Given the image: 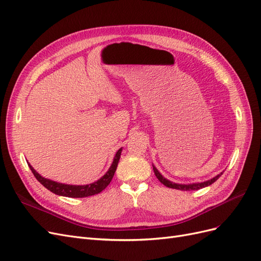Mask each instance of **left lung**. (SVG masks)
Wrapping results in <instances>:
<instances>
[{"mask_svg":"<svg viewBox=\"0 0 261 261\" xmlns=\"http://www.w3.org/2000/svg\"><path fill=\"white\" fill-rule=\"evenodd\" d=\"M153 167V172L154 174L156 176V178L159 179L161 183L163 185H165L167 187H170V188H174V189H179V191H197V189H200V188H203V187H207L211 184L215 183V181L223 174V172H221L220 174H218L217 176H215L213 178L209 179V180H206V181H201V183H192V184H177V183H173V181L169 180L165 178L164 176H162L161 173L156 170V168L154 167V165L152 164Z\"/></svg>","mask_w":261,"mask_h":261,"instance_id":"8db88e82","label":"left lung"}]
</instances>
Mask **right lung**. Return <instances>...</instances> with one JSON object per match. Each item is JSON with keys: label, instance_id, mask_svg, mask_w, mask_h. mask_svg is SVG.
I'll return each mask as SVG.
<instances>
[{"label": "right lung", "instance_id": "right-lung-1", "mask_svg": "<svg viewBox=\"0 0 261 261\" xmlns=\"http://www.w3.org/2000/svg\"><path fill=\"white\" fill-rule=\"evenodd\" d=\"M121 153H122V148L117 150L111 167H110V169L108 170L106 174L101 178H99L98 180L93 181V183L88 184V185H68V184L58 183V181H54L52 179L44 178L43 176L39 174V173L33 167H31L29 163H28V165H29L31 172L34 173L35 177L39 181H40V183L46 189H49L50 192L54 193L55 195L70 197V198H83V197H89V196L101 193L110 184V181L112 180V178L114 176V173L117 168V163H118V161H120Z\"/></svg>", "mask_w": 261, "mask_h": 261}]
</instances>
